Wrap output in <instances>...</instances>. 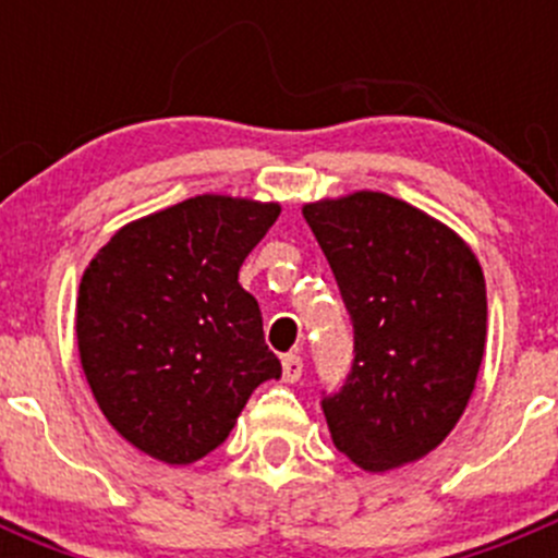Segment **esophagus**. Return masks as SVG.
<instances>
[{
  "label": "esophagus",
  "mask_w": 558,
  "mask_h": 558,
  "mask_svg": "<svg viewBox=\"0 0 558 558\" xmlns=\"http://www.w3.org/2000/svg\"><path fill=\"white\" fill-rule=\"evenodd\" d=\"M302 378V356L296 353H286L283 356V380L286 384H296Z\"/></svg>",
  "instance_id": "obj_1"
}]
</instances>
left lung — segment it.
Wrapping results in <instances>:
<instances>
[{
	"mask_svg": "<svg viewBox=\"0 0 558 558\" xmlns=\"http://www.w3.org/2000/svg\"><path fill=\"white\" fill-rule=\"evenodd\" d=\"M353 324L345 386L320 410L369 472L435 451L464 413L486 348V280L470 245L418 207L356 191L302 207Z\"/></svg>",
	"mask_w": 558,
	"mask_h": 558,
	"instance_id": "8db88e82",
	"label": "left lung"
}]
</instances>
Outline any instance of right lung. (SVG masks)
<instances>
[{
  "label": "right lung",
  "instance_id": "1",
  "mask_svg": "<svg viewBox=\"0 0 558 558\" xmlns=\"http://www.w3.org/2000/svg\"><path fill=\"white\" fill-rule=\"evenodd\" d=\"M275 202L202 194L126 223L86 267L77 348L112 429L154 459L216 451L253 388L280 378L258 302L238 283Z\"/></svg>",
  "mask_w": 558,
  "mask_h": 558
}]
</instances>
